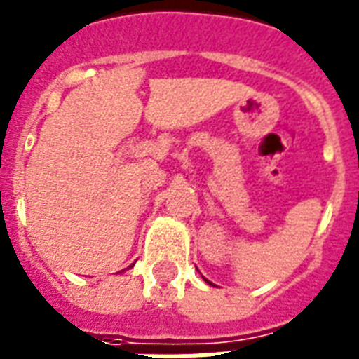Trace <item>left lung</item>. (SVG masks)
I'll return each mask as SVG.
<instances>
[{"instance_id": "obj_1", "label": "left lung", "mask_w": 359, "mask_h": 359, "mask_svg": "<svg viewBox=\"0 0 359 359\" xmlns=\"http://www.w3.org/2000/svg\"><path fill=\"white\" fill-rule=\"evenodd\" d=\"M202 279H204V280H205V283H208V285H211V283H210V280H208V279H205V277H202Z\"/></svg>"}]
</instances>
